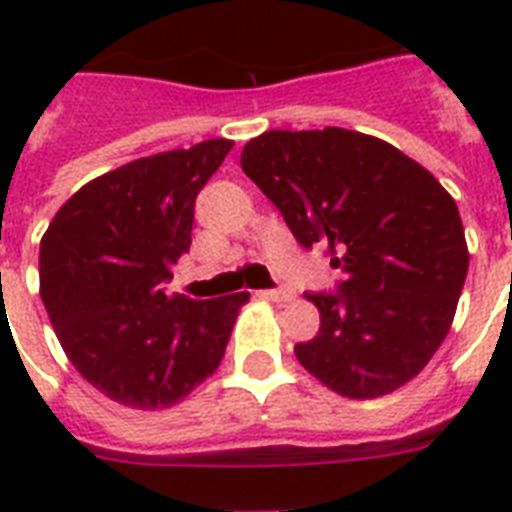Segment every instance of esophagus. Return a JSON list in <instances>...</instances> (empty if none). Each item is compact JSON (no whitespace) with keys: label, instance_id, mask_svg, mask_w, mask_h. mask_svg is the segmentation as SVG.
Wrapping results in <instances>:
<instances>
[{"label":"esophagus","instance_id":"34e87169","mask_svg":"<svg viewBox=\"0 0 512 512\" xmlns=\"http://www.w3.org/2000/svg\"><path fill=\"white\" fill-rule=\"evenodd\" d=\"M263 297H268V300H273V303H289L292 297H295V292L287 287H281V289H265Z\"/></svg>","mask_w":512,"mask_h":512}]
</instances>
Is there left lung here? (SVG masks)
Masks as SVG:
<instances>
[{"instance_id":"obj_1","label":"left lung","mask_w":512,"mask_h":512,"mask_svg":"<svg viewBox=\"0 0 512 512\" xmlns=\"http://www.w3.org/2000/svg\"><path fill=\"white\" fill-rule=\"evenodd\" d=\"M241 170L279 207L303 247L340 268L335 295H305L319 335L297 361L345 398L393 393L425 369L452 329L468 276L460 209L422 164L364 132L271 130Z\"/></svg>"}]
</instances>
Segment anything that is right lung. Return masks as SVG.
Masks as SVG:
<instances>
[{
	"mask_svg": "<svg viewBox=\"0 0 512 512\" xmlns=\"http://www.w3.org/2000/svg\"><path fill=\"white\" fill-rule=\"evenodd\" d=\"M233 140L143 156L82 185L39 244V295L68 361L130 409L183 401L223 361L249 292L164 295L191 247L193 201Z\"/></svg>",
	"mask_w": 512,
	"mask_h": 512,
	"instance_id": "add662e5",
	"label": "right lung"
}]
</instances>
